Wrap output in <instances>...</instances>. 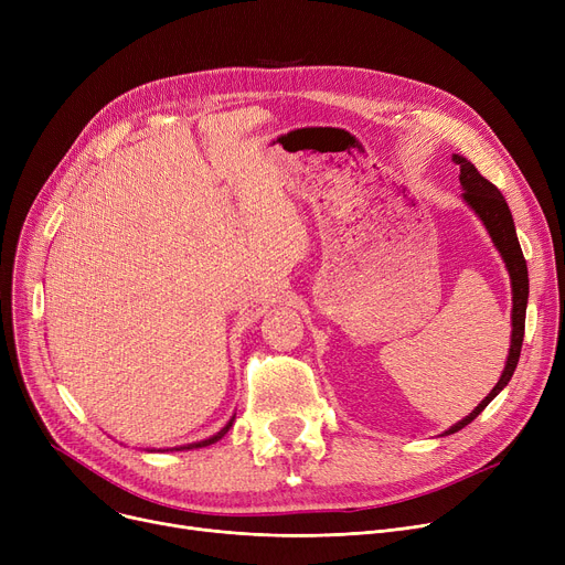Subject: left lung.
<instances>
[{
  "label": "left lung",
  "instance_id": "left-lung-1",
  "mask_svg": "<svg viewBox=\"0 0 565 565\" xmlns=\"http://www.w3.org/2000/svg\"><path fill=\"white\" fill-rule=\"evenodd\" d=\"M454 162L460 164V185H462V199L471 207L473 215H477L483 226L488 228L492 245L497 247L499 256L503 258V265H507L509 277H511V292H513V311H511V348H509V358L507 366L501 371V377L492 387V392L473 407L465 419L454 424L449 430H444V435H451L462 430L467 424H471L479 414L488 407V403L507 387L513 377V371L520 360V350H522V339H524V318H526V300H529V273H526V260L520 249V241L515 233V222L511 215V207L503 199V194L479 173V169L473 167L467 158L454 153Z\"/></svg>",
  "mask_w": 565,
  "mask_h": 565
}]
</instances>
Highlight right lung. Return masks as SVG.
Segmentation results:
<instances>
[{
    "mask_svg": "<svg viewBox=\"0 0 565 565\" xmlns=\"http://www.w3.org/2000/svg\"><path fill=\"white\" fill-rule=\"evenodd\" d=\"M233 422H235V414L233 417L226 422V426L220 430V433H215L213 437H207V439H201V441H192V444H183V447H173V449H167V451H190V449H201V447H211V444H215V441H220L226 433H228V428L233 426Z\"/></svg>",
    "mask_w": 565,
    "mask_h": 565,
    "instance_id": "add662e5",
    "label": "right lung"
}]
</instances>
